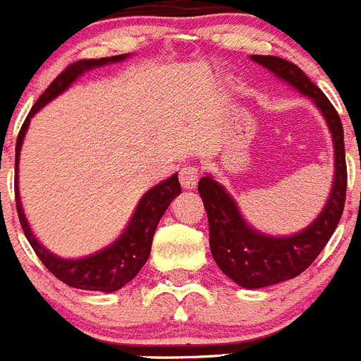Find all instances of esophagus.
Wrapping results in <instances>:
<instances>
[{"instance_id":"1","label":"esophagus","mask_w":361,"mask_h":361,"mask_svg":"<svg viewBox=\"0 0 361 361\" xmlns=\"http://www.w3.org/2000/svg\"><path fill=\"white\" fill-rule=\"evenodd\" d=\"M178 177H180V184H183L184 190H193L197 186L198 178H200V171L195 164H184L178 171Z\"/></svg>"}]
</instances>
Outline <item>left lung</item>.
<instances>
[{"label": "left lung", "instance_id": "left-lung-1", "mask_svg": "<svg viewBox=\"0 0 361 361\" xmlns=\"http://www.w3.org/2000/svg\"><path fill=\"white\" fill-rule=\"evenodd\" d=\"M252 60L296 87L301 94L314 99L328 122L335 143V183L329 200L326 202L321 216L307 230L293 238H269L255 232L246 225L235 202L214 178L209 175L200 178L198 193L207 212L209 245L216 264L238 286L260 289L298 276L317 259L344 212L348 166L341 116L321 88L312 83L308 75L293 61L262 54H253Z\"/></svg>", "mask_w": 361, "mask_h": 361}]
</instances>
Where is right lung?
Segmentation results:
<instances>
[{"instance_id": "1", "label": "right lung", "mask_w": 361, "mask_h": 361, "mask_svg": "<svg viewBox=\"0 0 361 361\" xmlns=\"http://www.w3.org/2000/svg\"><path fill=\"white\" fill-rule=\"evenodd\" d=\"M126 58V54H118V56L111 58H99V60H78L71 63L68 67L63 68V72L51 81L49 87L46 88L42 95L37 99L33 104L32 111L28 113L26 120H24L23 127H20L19 136L16 142V166L19 161V150L23 145L24 133L28 129L30 118L42 108L44 104L56 97L58 94L65 90L72 81L85 71L92 67H101V65L109 63V61H120ZM13 188H16V207L17 216H19L20 226L30 241L32 248L35 250L37 257L42 260L44 266L67 286L75 287V289L85 290H102V293H113L123 287L127 281H131L133 278L138 274L143 264L147 262L150 253V246H152L154 232L159 223L161 216L168 209L170 202L180 193V184H178L177 175H171L168 180L157 184L150 191H147L145 197L140 200L138 207H136L135 216H133L131 223L126 228L118 241L111 245L109 248L102 250V252L95 253V255L87 257L81 260H63L60 257L53 255L47 252L42 245L35 239V235L30 230L28 221L24 218L23 207H20L19 191H17V175L13 178Z\"/></svg>"}]
</instances>
